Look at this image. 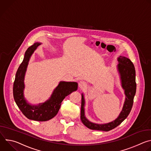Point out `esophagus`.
Returning a JSON list of instances; mask_svg holds the SVG:
<instances>
[{
    "instance_id": "obj_1",
    "label": "esophagus",
    "mask_w": 151,
    "mask_h": 151,
    "mask_svg": "<svg viewBox=\"0 0 151 151\" xmlns=\"http://www.w3.org/2000/svg\"><path fill=\"white\" fill-rule=\"evenodd\" d=\"M87 83H86L84 81H80L79 82V84H78V86H79V88H80L81 89H83L85 88V87H87Z\"/></svg>"
}]
</instances>
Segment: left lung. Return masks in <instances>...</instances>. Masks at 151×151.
I'll return each mask as SVG.
<instances>
[{
  "mask_svg": "<svg viewBox=\"0 0 151 151\" xmlns=\"http://www.w3.org/2000/svg\"><path fill=\"white\" fill-rule=\"evenodd\" d=\"M118 61H119L118 69L121 76L122 87L125 90V94L126 96L122 110L117 119L111 122L101 125L92 123L85 116V100L82 94L81 119L83 125L91 130L104 132L110 131L121 124V122L127 118L132 110L134 97L136 91V70L134 66L130 59L123 56H119L118 58Z\"/></svg>",
  "mask_w": 151,
  "mask_h": 151,
  "instance_id": "obj_1",
  "label": "left lung"
}]
</instances>
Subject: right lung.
Wrapping results in <instances>:
<instances>
[{
    "mask_svg": "<svg viewBox=\"0 0 151 151\" xmlns=\"http://www.w3.org/2000/svg\"><path fill=\"white\" fill-rule=\"evenodd\" d=\"M40 44L38 42L35 43L26 50L23 61L16 73L13 86V95L19 109L28 119L37 121H47L57 114L64 99L77 90L78 83L75 82H60L51 98L46 102L38 106H32L26 102L23 95L24 75L30 57Z\"/></svg>",
    "mask_w": 151,
    "mask_h": 151,
    "instance_id": "right-lung-1",
    "label": "right lung"
}]
</instances>
